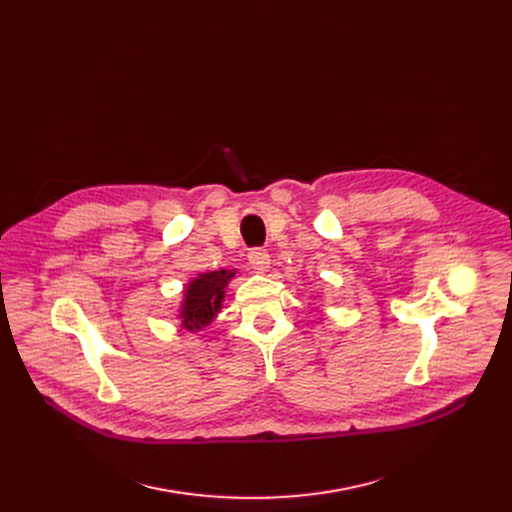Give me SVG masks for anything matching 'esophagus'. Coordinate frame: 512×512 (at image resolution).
Here are the masks:
<instances>
[{"label": "esophagus", "instance_id": "obj_1", "mask_svg": "<svg viewBox=\"0 0 512 512\" xmlns=\"http://www.w3.org/2000/svg\"><path fill=\"white\" fill-rule=\"evenodd\" d=\"M249 261L257 271H269V267H271V257L265 249H251Z\"/></svg>", "mask_w": 512, "mask_h": 512}]
</instances>
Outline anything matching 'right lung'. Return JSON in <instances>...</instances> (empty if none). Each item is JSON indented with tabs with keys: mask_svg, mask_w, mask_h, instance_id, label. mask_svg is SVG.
<instances>
[{
	"mask_svg": "<svg viewBox=\"0 0 512 512\" xmlns=\"http://www.w3.org/2000/svg\"><path fill=\"white\" fill-rule=\"evenodd\" d=\"M237 269H220L198 273L185 284L183 300L179 306V320L185 331H204L222 308L228 282L235 277Z\"/></svg>",
	"mask_w": 512,
	"mask_h": 512,
	"instance_id": "1",
	"label": "right lung"
}]
</instances>
